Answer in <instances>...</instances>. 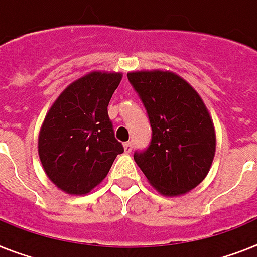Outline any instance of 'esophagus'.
<instances>
[{"label":"esophagus","mask_w":257,"mask_h":257,"mask_svg":"<svg viewBox=\"0 0 257 257\" xmlns=\"http://www.w3.org/2000/svg\"><path fill=\"white\" fill-rule=\"evenodd\" d=\"M123 147H124V152H127V154H128V152H131L133 151V143H131V142H127V143H124L123 144Z\"/></svg>","instance_id":"obj_1"}]
</instances>
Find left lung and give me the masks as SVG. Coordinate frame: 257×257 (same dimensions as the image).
<instances>
[{
    "label": "left lung",
    "instance_id": "left-lung-1",
    "mask_svg": "<svg viewBox=\"0 0 257 257\" xmlns=\"http://www.w3.org/2000/svg\"><path fill=\"white\" fill-rule=\"evenodd\" d=\"M152 128L146 151L134 160L160 194L182 196L206 177L215 155V130L200 94L169 71L127 73Z\"/></svg>",
    "mask_w": 257,
    "mask_h": 257
}]
</instances>
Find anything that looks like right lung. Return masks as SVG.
I'll list each match as a JSON object with an SVG mask.
<instances>
[{
  "mask_svg": "<svg viewBox=\"0 0 257 257\" xmlns=\"http://www.w3.org/2000/svg\"><path fill=\"white\" fill-rule=\"evenodd\" d=\"M122 76L90 72L69 84L46 114L38 154L48 179L68 194L82 196L94 189L123 152L107 114Z\"/></svg>",
  "mask_w": 257,
  "mask_h": 257,
  "instance_id": "obj_1",
  "label": "right lung"
}]
</instances>
